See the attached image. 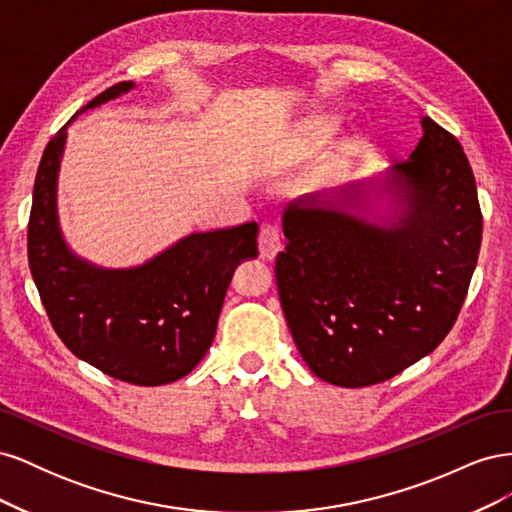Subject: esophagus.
I'll list each match as a JSON object with an SVG mask.
<instances>
[{
	"instance_id": "34e87169",
	"label": "esophagus",
	"mask_w": 512,
	"mask_h": 512,
	"mask_svg": "<svg viewBox=\"0 0 512 512\" xmlns=\"http://www.w3.org/2000/svg\"><path fill=\"white\" fill-rule=\"evenodd\" d=\"M282 250V237L280 232H277L275 226L271 224H262L260 232H258V252L260 258L265 260H273L275 254Z\"/></svg>"
}]
</instances>
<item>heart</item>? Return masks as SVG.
Returning a JSON list of instances; mask_svg holds the SVG:
<instances>
[{"label": "heart", "instance_id": "b5f03b06", "mask_svg": "<svg viewBox=\"0 0 512 512\" xmlns=\"http://www.w3.org/2000/svg\"><path fill=\"white\" fill-rule=\"evenodd\" d=\"M335 126H337V123L333 119H327V117L316 119V121L309 123V136H312L314 143H320V141H324V138L335 132ZM356 153H359V145H356L354 141H346V143L339 145V158H342V160H352Z\"/></svg>", "mask_w": 512, "mask_h": 512}]
</instances>
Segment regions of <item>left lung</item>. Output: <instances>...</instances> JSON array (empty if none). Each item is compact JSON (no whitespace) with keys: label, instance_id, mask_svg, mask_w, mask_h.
I'll return each instance as SVG.
<instances>
[{"label":"left lung","instance_id":"obj_1","mask_svg":"<svg viewBox=\"0 0 512 512\" xmlns=\"http://www.w3.org/2000/svg\"><path fill=\"white\" fill-rule=\"evenodd\" d=\"M421 126L410 160L382 179L309 194L282 215L277 292L303 361L329 384L359 389L421 361L468 294L483 239L474 173L451 132ZM382 197L393 219L373 215Z\"/></svg>","mask_w":512,"mask_h":512}]
</instances>
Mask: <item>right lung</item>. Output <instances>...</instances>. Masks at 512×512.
<instances>
[{
    "label": "right lung",
    "instance_id": "obj_1",
    "mask_svg": "<svg viewBox=\"0 0 512 512\" xmlns=\"http://www.w3.org/2000/svg\"><path fill=\"white\" fill-rule=\"evenodd\" d=\"M130 89L132 81L108 87L83 111ZM66 130L42 153L27 226L29 269L53 329L111 378L160 386L188 376L213 344L232 273L258 254V224L194 232L130 269L91 265L70 250L57 218Z\"/></svg>",
    "mask_w": 512,
    "mask_h": 512
}]
</instances>
